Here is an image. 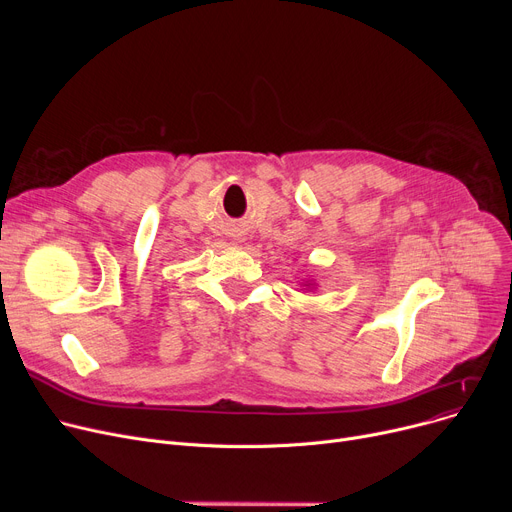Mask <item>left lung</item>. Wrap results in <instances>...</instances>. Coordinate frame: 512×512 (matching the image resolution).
Wrapping results in <instances>:
<instances>
[{"mask_svg":"<svg viewBox=\"0 0 512 512\" xmlns=\"http://www.w3.org/2000/svg\"><path fill=\"white\" fill-rule=\"evenodd\" d=\"M301 288H305V290L315 288V282H313V280H303V282H301Z\"/></svg>","mask_w":512,"mask_h":512,"instance_id":"obj_1","label":"left lung"}]
</instances>
